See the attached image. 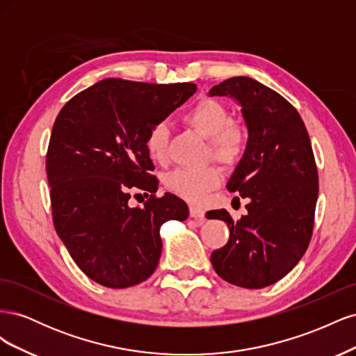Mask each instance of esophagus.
<instances>
[{
  "instance_id": "obj_1",
  "label": "esophagus",
  "mask_w": 356,
  "mask_h": 356,
  "mask_svg": "<svg viewBox=\"0 0 356 356\" xmlns=\"http://www.w3.org/2000/svg\"><path fill=\"white\" fill-rule=\"evenodd\" d=\"M190 217L195 218L197 224H203L204 221V211L199 207H190Z\"/></svg>"
}]
</instances>
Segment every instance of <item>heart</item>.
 Here are the masks:
<instances>
[{
    "mask_svg": "<svg viewBox=\"0 0 356 356\" xmlns=\"http://www.w3.org/2000/svg\"><path fill=\"white\" fill-rule=\"evenodd\" d=\"M182 120L209 141V156L218 163L233 168L243 159L250 135L246 127L233 122L230 110L222 102L212 98H202L182 115ZM169 129L165 123H156L145 136L148 156L159 163L168 159ZM222 174L217 166L203 169H175L165 178L166 188L175 196L191 203H199L208 193L217 188Z\"/></svg>",
    "mask_w": 356,
    "mask_h": 356,
    "instance_id": "obj_1",
    "label": "heart"
}]
</instances>
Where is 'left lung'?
<instances>
[{
    "instance_id": "obj_1",
    "label": "left lung",
    "mask_w": 356,
    "mask_h": 356,
    "mask_svg": "<svg viewBox=\"0 0 356 356\" xmlns=\"http://www.w3.org/2000/svg\"><path fill=\"white\" fill-rule=\"evenodd\" d=\"M242 105L250 143L227 188L248 199L246 215L233 221L225 209L212 217L227 222L229 242L211 254L225 282L264 288L289 273L314 233L318 169L307 129L284 96L250 77H232L209 90Z\"/></svg>"
}]
</instances>
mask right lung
<instances>
[{
    "label": "right lung",
    "mask_w": 356,
    "mask_h": 356,
    "mask_svg": "<svg viewBox=\"0 0 356 356\" xmlns=\"http://www.w3.org/2000/svg\"><path fill=\"white\" fill-rule=\"evenodd\" d=\"M196 89L195 83L106 79L59 111L46 156L51 218L92 281L108 288L141 284L159 264L161 225L188 217L184 200L170 193L156 196L145 136ZM136 189L150 195L143 209L127 204Z\"/></svg>",
    "instance_id": "1"
}]
</instances>
